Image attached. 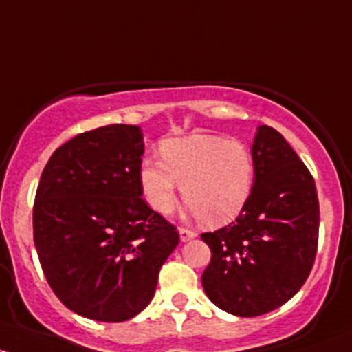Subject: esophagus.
<instances>
[{
	"instance_id": "1",
	"label": "esophagus",
	"mask_w": 352,
	"mask_h": 352,
	"mask_svg": "<svg viewBox=\"0 0 352 352\" xmlns=\"http://www.w3.org/2000/svg\"><path fill=\"white\" fill-rule=\"evenodd\" d=\"M197 235H198L197 232H195L193 229H188V227H181V229H179V239L183 242L190 241V239H195Z\"/></svg>"
}]
</instances>
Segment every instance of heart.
I'll return each mask as SVG.
<instances>
[{
    "label": "heart",
    "instance_id": "heart-1",
    "mask_svg": "<svg viewBox=\"0 0 352 352\" xmlns=\"http://www.w3.org/2000/svg\"><path fill=\"white\" fill-rule=\"evenodd\" d=\"M161 154L162 161L149 157L140 169L144 198L159 215L173 212L177 184L206 226H226L244 212L256 179L254 155L244 142L197 133L168 140Z\"/></svg>",
    "mask_w": 352,
    "mask_h": 352
}]
</instances>
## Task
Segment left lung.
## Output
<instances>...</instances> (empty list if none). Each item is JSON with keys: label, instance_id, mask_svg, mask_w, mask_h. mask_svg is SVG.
<instances>
[{"label": "left lung", "instance_id": "obj_1", "mask_svg": "<svg viewBox=\"0 0 352 352\" xmlns=\"http://www.w3.org/2000/svg\"><path fill=\"white\" fill-rule=\"evenodd\" d=\"M256 179L244 212L201 239L212 259L201 276L219 309L257 317L288 302L309 278L318 244L314 176L273 126L257 129Z\"/></svg>", "mask_w": 352, "mask_h": 352}]
</instances>
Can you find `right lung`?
I'll return each mask as SVG.
<instances>
[{
  "label": "right lung",
  "mask_w": 352,
  "mask_h": 352,
  "mask_svg": "<svg viewBox=\"0 0 352 352\" xmlns=\"http://www.w3.org/2000/svg\"><path fill=\"white\" fill-rule=\"evenodd\" d=\"M142 154L135 125L82 132L54 152L35 193L34 242L47 283L91 320L123 322L146 309L179 242L142 198Z\"/></svg>",
  "instance_id": "obj_1"
}]
</instances>
